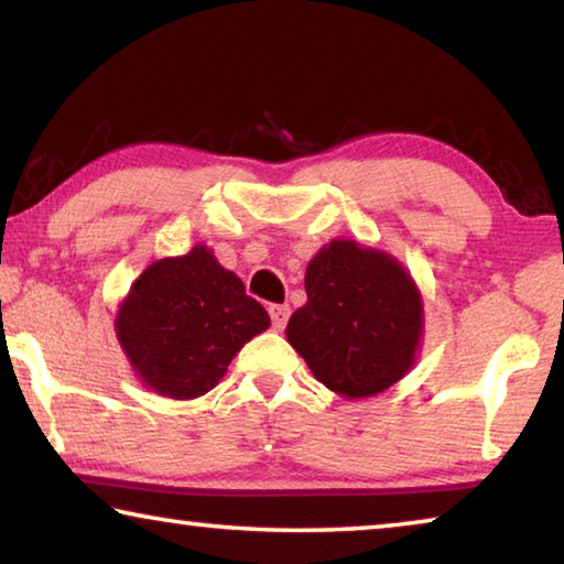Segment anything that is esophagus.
<instances>
[{"label": "esophagus", "instance_id": "34e87169", "mask_svg": "<svg viewBox=\"0 0 564 564\" xmlns=\"http://www.w3.org/2000/svg\"><path fill=\"white\" fill-rule=\"evenodd\" d=\"M269 313H271V323H273V328L275 330H283L285 328V323H289V316H291V308L289 305H271L269 308Z\"/></svg>", "mask_w": 564, "mask_h": 564}]
</instances>
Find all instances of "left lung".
Masks as SVG:
<instances>
[{"label": "left lung", "instance_id": "8db88e82", "mask_svg": "<svg viewBox=\"0 0 564 564\" xmlns=\"http://www.w3.org/2000/svg\"><path fill=\"white\" fill-rule=\"evenodd\" d=\"M308 303L285 338L318 383L346 400L370 398L413 370L423 348L425 305L395 256L356 238H333L305 269Z\"/></svg>", "mask_w": 564, "mask_h": 564}]
</instances>
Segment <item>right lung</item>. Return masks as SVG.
<instances>
[{
    "instance_id": "right-lung-1",
    "label": "right lung",
    "mask_w": 564,
    "mask_h": 564,
    "mask_svg": "<svg viewBox=\"0 0 564 564\" xmlns=\"http://www.w3.org/2000/svg\"><path fill=\"white\" fill-rule=\"evenodd\" d=\"M269 326L263 305L206 243L147 265L113 321L133 376L171 400L214 390L236 352Z\"/></svg>"
}]
</instances>
